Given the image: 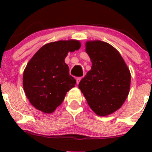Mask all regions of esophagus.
I'll use <instances>...</instances> for the list:
<instances>
[{"label": "esophagus", "mask_w": 152, "mask_h": 152, "mask_svg": "<svg viewBox=\"0 0 152 152\" xmlns=\"http://www.w3.org/2000/svg\"><path fill=\"white\" fill-rule=\"evenodd\" d=\"M81 78H82L81 77H78L77 78H76V83H77V84H78V83H79V82L81 80Z\"/></svg>", "instance_id": "esophagus-1"}]
</instances>
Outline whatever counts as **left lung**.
Masks as SVG:
<instances>
[{
    "mask_svg": "<svg viewBox=\"0 0 152 152\" xmlns=\"http://www.w3.org/2000/svg\"><path fill=\"white\" fill-rule=\"evenodd\" d=\"M86 52L91 61V69L78 88L96 114L107 116L120 109L128 96L129 69L118 50L104 41H87Z\"/></svg>",
    "mask_w": 152,
    "mask_h": 152,
    "instance_id": "8db88e82",
    "label": "left lung"
}]
</instances>
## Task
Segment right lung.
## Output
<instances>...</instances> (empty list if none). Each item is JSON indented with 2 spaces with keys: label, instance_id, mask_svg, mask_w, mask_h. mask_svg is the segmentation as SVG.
Returning <instances> with one entry per match:
<instances>
[{
  "label": "right lung",
  "instance_id": "right-lung-1",
  "mask_svg": "<svg viewBox=\"0 0 152 152\" xmlns=\"http://www.w3.org/2000/svg\"><path fill=\"white\" fill-rule=\"evenodd\" d=\"M81 47L76 40L58 41L41 47L26 66L23 86L28 99L36 109L50 114L64 102L66 93L75 86L64 60L69 52Z\"/></svg>",
  "mask_w": 152,
  "mask_h": 152
}]
</instances>
